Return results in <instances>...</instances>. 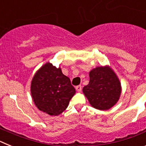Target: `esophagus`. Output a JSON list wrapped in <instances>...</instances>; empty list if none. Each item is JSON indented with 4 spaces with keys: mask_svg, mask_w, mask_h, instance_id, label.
<instances>
[{
    "mask_svg": "<svg viewBox=\"0 0 146 146\" xmlns=\"http://www.w3.org/2000/svg\"><path fill=\"white\" fill-rule=\"evenodd\" d=\"M76 90H77L78 92H81V91H82V86H81L80 85L76 86Z\"/></svg>",
    "mask_w": 146,
    "mask_h": 146,
    "instance_id": "34e87169",
    "label": "esophagus"
}]
</instances>
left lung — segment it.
<instances>
[{"instance_id": "left-lung-1", "label": "left lung", "mask_w": 146, "mask_h": 146, "mask_svg": "<svg viewBox=\"0 0 146 146\" xmlns=\"http://www.w3.org/2000/svg\"><path fill=\"white\" fill-rule=\"evenodd\" d=\"M88 85L82 89L91 106L101 110L111 108L119 99L121 83L109 67H97L89 73Z\"/></svg>"}]
</instances>
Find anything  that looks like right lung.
<instances>
[{
	"mask_svg": "<svg viewBox=\"0 0 146 146\" xmlns=\"http://www.w3.org/2000/svg\"><path fill=\"white\" fill-rule=\"evenodd\" d=\"M36 106L50 115H58L66 109L75 89L60 68L47 63L36 73L31 86Z\"/></svg>",
	"mask_w": 146,
	"mask_h": 146,
	"instance_id": "right-lung-1",
	"label": "right lung"
}]
</instances>
